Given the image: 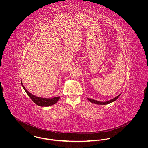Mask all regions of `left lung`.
<instances>
[{
	"label": "left lung",
	"mask_w": 148,
	"mask_h": 148,
	"mask_svg": "<svg viewBox=\"0 0 148 148\" xmlns=\"http://www.w3.org/2000/svg\"><path fill=\"white\" fill-rule=\"evenodd\" d=\"M121 94H120L119 95H118L117 96H116V97L112 99V100H109V101H105V102H101V101H97V100H93L92 99H89V98H87V99L92 103H93V104H99V105H106V104H110L114 101H116L119 97V96H120Z\"/></svg>",
	"instance_id": "obj_1"
}]
</instances>
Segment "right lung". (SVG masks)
<instances>
[{
    "mask_svg": "<svg viewBox=\"0 0 148 148\" xmlns=\"http://www.w3.org/2000/svg\"><path fill=\"white\" fill-rule=\"evenodd\" d=\"M21 85H22L23 89H24V90L25 91V92L27 93V94L28 95V96L34 101V103H35L38 106H52V105L56 104L60 99V96L55 97L51 98V99L42 98V97L35 96V95H33L32 94L29 93L25 88V87L23 86L22 82H21Z\"/></svg>",
    "mask_w": 148,
    "mask_h": 148,
    "instance_id": "obj_1",
    "label": "right lung"
}]
</instances>
